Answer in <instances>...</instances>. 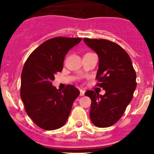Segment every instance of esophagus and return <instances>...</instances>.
<instances>
[{
	"instance_id": "34e87169",
	"label": "esophagus",
	"mask_w": 154,
	"mask_h": 154,
	"mask_svg": "<svg viewBox=\"0 0 154 154\" xmlns=\"http://www.w3.org/2000/svg\"><path fill=\"white\" fill-rule=\"evenodd\" d=\"M84 94H85V90L80 89V96H84Z\"/></svg>"
}]
</instances>
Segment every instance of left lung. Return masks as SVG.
Segmentation results:
<instances>
[{
	"label": "left lung",
	"instance_id": "left-lung-1",
	"mask_svg": "<svg viewBox=\"0 0 154 154\" xmlns=\"http://www.w3.org/2000/svg\"><path fill=\"white\" fill-rule=\"evenodd\" d=\"M99 57L96 79L106 93L92 90L85 95L92 100L89 116L96 126L103 128L115 124L124 113L137 88V75L130 56L123 48L105 39L83 38Z\"/></svg>",
	"mask_w": 154,
	"mask_h": 154
}]
</instances>
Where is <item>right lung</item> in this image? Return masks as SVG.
<instances>
[{
  "instance_id": "right-lung-1",
  "label": "right lung",
  "mask_w": 154,
  "mask_h": 154,
  "mask_svg": "<svg viewBox=\"0 0 154 154\" xmlns=\"http://www.w3.org/2000/svg\"><path fill=\"white\" fill-rule=\"evenodd\" d=\"M80 38L57 37L42 43L31 53L21 72V98L27 114L43 130L64 126L79 91L72 85L61 91L53 86L55 75L62 72L68 51Z\"/></svg>"
}]
</instances>
